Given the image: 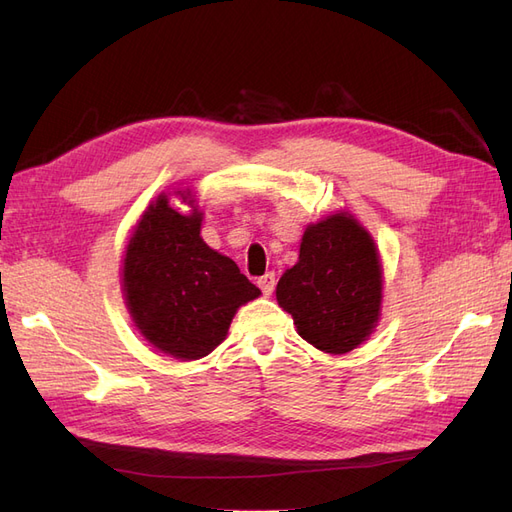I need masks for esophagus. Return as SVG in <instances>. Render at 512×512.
<instances>
[{
    "label": "esophagus",
    "mask_w": 512,
    "mask_h": 512,
    "mask_svg": "<svg viewBox=\"0 0 512 512\" xmlns=\"http://www.w3.org/2000/svg\"><path fill=\"white\" fill-rule=\"evenodd\" d=\"M258 288L262 290V294H265V297H269V294L273 292V288H275V273H265L262 277H258Z\"/></svg>",
    "instance_id": "1"
}]
</instances>
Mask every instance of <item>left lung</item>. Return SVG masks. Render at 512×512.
I'll return each instance as SVG.
<instances>
[{"mask_svg": "<svg viewBox=\"0 0 512 512\" xmlns=\"http://www.w3.org/2000/svg\"><path fill=\"white\" fill-rule=\"evenodd\" d=\"M275 297L305 342L329 354L354 350L380 318L382 269L374 239L350 213L309 224L299 262L280 277Z\"/></svg>", "mask_w": 512, "mask_h": 512, "instance_id": "8db88e82", "label": "left lung"}]
</instances>
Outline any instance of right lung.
<instances>
[{
    "label": "right lung",
    "mask_w": 512,
    "mask_h": 512,
    "mask_svg": "<svg viewBox=\"0 0 512 512\" xmlns=\"http://www.w3.org/2000/svg\"><path fill=\"white\" fill-rule=\"evenodd\" d=\"M177 194L190 213L160 194L138 220L123 258V297L153 348L196 361L224 342L237 309L260 290L200 237L203 213L190 190Z\"/></svg>",
    "instance_id": "1"
}]
</instances>
